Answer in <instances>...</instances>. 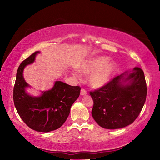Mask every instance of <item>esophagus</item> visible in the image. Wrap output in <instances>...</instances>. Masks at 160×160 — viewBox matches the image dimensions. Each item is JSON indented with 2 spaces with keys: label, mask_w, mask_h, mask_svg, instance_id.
Instances as JSON below:
<instances>
[{
  "label": "esophagus",
  "mask_w": 160,
  "mask_h": 160,
  "mask_svg": "<svg viewBox=\"0 0 160 160\" xmlns=\"http://www.w3.org/2000/svg\"><path fill=\"white\" fill-rule=\"evenodd\" d=\"M87 94V91L85 89H82V90H81V91H80V95H81V96H86Z\"/></svg>",
  "instance_id": "1"
}]
</instances>
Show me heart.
<instances>
[{
	"label": "heart",
	"instance_id": "heart-1",
	"mask_svg": "<svg viewBox=\"0 0 160 160\" xmlns=\"http://www.w3.org/2000/svg\"><path fill=\"white\" fill-rule=\"evenodd\" d=\"M108 60L107 56H96L84 60L81 64L79 71L84 75H89L88 82L90 87L98 89L110 82L116 72L117 64Z\"/></svg>",
	"mask_w": 160,
	"mask_h": 160
}]
</instances>
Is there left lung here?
<instances>
[{"label":"left lung","mask_w":160,"mask_h":160,"mask_svg":"<svg viewBox=\"0 0 160 160\" xmlns=\"http://www.w3.org/2000/svg\"><path fill=\"white\" fill-rule=\"evenodd\" d=\"M147 87L140 67L125 71L90 95L91 114L98 125L107 129L124 128L135 121L143 108Z\"/></svg>","instance_id":"1"}]
</instances>
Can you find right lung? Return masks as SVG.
<instances>
[{
	"instance_id": "obj_1",
	"label": "right lung",
	"mask_w": 160,
	"mask_h": 160,
	"mask_svg": "<svg viewBox=\"0 0 160 160\" xmlns=\"http://www.w3.org/2000/svg\"><path fill=\"white\" fill-rule=\"evenodd\" d=\"M39 52H36L20 64L13 87V102L17 112L29 128L47 132L59 128L66 121L71 107L80 96L81 88L56 81L52 89L33 96L26 91L30 87L23 77V71L34 62Z\"/></svg>"
}]
</instances>
